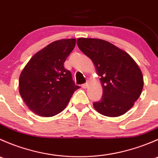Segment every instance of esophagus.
I'll use <instances>...</instances> for the list:
<instances>
[{
  "mask_svg": "<svg viewBox=\"0 0 158 158\" xmlns=\"http://www.w3.org/2000/svg\"><path fill=\"white\" fill-rule=\"evenodd\" d=\"M89 82H86V83H85V84H82V88H83V89H87V88H88V87H89Z\"/></svg>",
  "mask_w": 158,
  "mask_h": 158,
  "instance_id": "34e87169",
  "label": "esophagus"
}]
</instances>
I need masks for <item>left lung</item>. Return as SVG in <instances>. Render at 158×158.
Listing matches in <instances>:
<instances>
[{
	"label": "left lung",
	"mask_w": 158,
	"mask_h": 158,
	"mask_svg": "<svg viewBox=\"0 0 158 158\" xmlns=\"http://www.w3.org/2000/svg\"><path fill=\"white\" fill-rule=\"evenodd\" d=\"M80 50L92 60L100 76L103 93L94 109L108 117L126 113L142 92L141 70L132 57L108 41L94 38H79Z\"/></svg>",
	"instance_id": "8db88e82"
}]
</instances>
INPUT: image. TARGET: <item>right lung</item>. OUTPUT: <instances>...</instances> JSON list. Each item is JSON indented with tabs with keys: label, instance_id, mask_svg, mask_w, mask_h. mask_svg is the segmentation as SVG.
<instances>
[{
	"label": "right lung",
	"instance_id": "obj_1",
	"mask_svg": "<svg viewBox=\"0 0 158 158\" xmlns=\"http://www.w3.org/2000/svg\"><path fill=\"white\" fill-rule=\"evenodd\" d=\"M76 45V39L54 41L32 56L19 79V92L35 114L52 117L61 112L79 88L64 63Z\"/></svg>",
	"mask_w": 158,
	"mask_h": 158
}]
</instances>
